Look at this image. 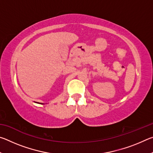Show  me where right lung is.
Returning <instances> with one entry per match:
<instances>
[{
  "mask_svg": "<svg viewBox=\"0 0 153 153\" xmlns=\"http://www.w3.org/2000/svg\"><path fill=\"white\" fill-rule=\"evenodd\" d=\"M36 103H38V102H36ZM39 104H42V105H44L45 104V103H39Z\"/></svg>",
  "mask_w": 153,
  "mask_h": 153,
  "instance_id": "obj_1",
  "label": "right lung"
}]
</instances>
